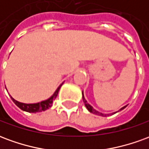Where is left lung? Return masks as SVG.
Masks as SVG:
<instances>
[{
    "label": "left lung",
    "instance_id": "1",
    "mask_svg": "<svg viewBox=\"0 0 149 149\" xmlns=\"http://www.w3.org/2000/svg\"><path fill=\"white\" fill-rule=\"evenodd\" d=\"M83 100H84V104H85V107L87 108L88 110V111H89V112H93V113H94V114H97V115L102 116H107L109 115V114H103V113H101V112H97V111H96V110L94 109L93 107L91 106L89 104L87 103V101H86V100H85V99H84V95H83ZM125 107H126V106L123 107V108H122V109L120 110L124 109ZM114 113H115V112H114ZM112 114H113V113H112Z\"/></svg>",
    "mask_w": 149,
    "mask_h": 149
}]
</instances>
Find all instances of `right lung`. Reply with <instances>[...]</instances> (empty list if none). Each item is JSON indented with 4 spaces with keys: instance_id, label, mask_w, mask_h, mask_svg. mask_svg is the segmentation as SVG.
Segmentation results:
<instances>
[{
    "instance_id": "right-lung-1",
    "label": "right lung",
    "mask_w": 149,
    "mask_h": 149,
    "mask_svg": "<svg viewBox=\"0 0 149 149\" xmlns=\"http://www.w3.org/2000/svg\"><path fill=\"white\" fill-rule=\"evenodd\" d=\"M61 87V84L58 87V88L56 90V92L54 93V94L52 95V97H50L49 99L46 100H44V101H41L40 103L37 104H24L21 103V102H18L16 100H14L13 98H12L13 101L14 102L15 104L18 106L21 110L23 111H26L28 112H41V111H45V110L48 109L50 107L52 106V102L53 100H55L56 97H57V94H58V92L60 90V88Z\"/></svg>"
}]
</instances>
